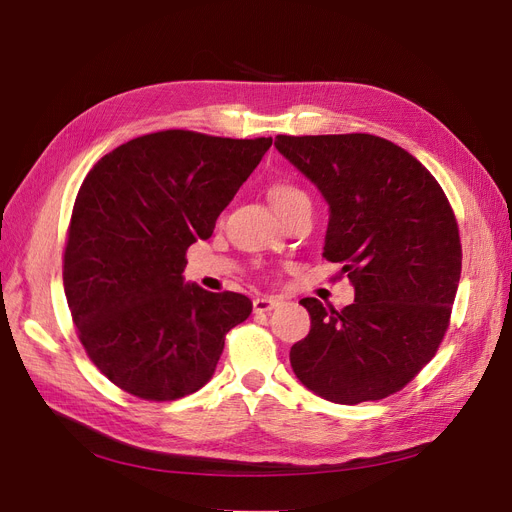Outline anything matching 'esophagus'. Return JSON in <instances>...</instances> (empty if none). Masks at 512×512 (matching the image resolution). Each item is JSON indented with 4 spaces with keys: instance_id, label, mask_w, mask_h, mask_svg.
Masks as SVG:
<instances>
[{
    "instance_id": "34e87169",
    "label": "esophagus",
    "mask_w": 512,
    "mask_h": 512,
    "mask_svg": "<svg viewBox=\"0 0 512 512\" xmlns=\"http://www.w3.org/2000/svg\"><path fill=\"white\" fill-rule=\"evenodd\" d=\"M277 303H280V301H277L275 297H256L254 299V312L256 314H267Z\"/></svg>"
}]
</instances>
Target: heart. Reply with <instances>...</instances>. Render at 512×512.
<instances>
[{"mask_svg": "<svg viewBox=\"0 0 512 512\" xmlns=\"http://www.w3.org/2000/svg\"><path fill=\"white\" fill-rule=\"evenodd\" d=\"M269 198L273 207L277 209V213H284L288 211L292 205L301 203V200H307L305 192L301 188H297V185H292L288 181H275L271 188H269Z\"/></svg>", "mask_w": 512, "mask_h": 512, "instance_id": "1", "label": "heart"}]
</instances>
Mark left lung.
<instances>
[{
  "label": "left lung",
  "mask_w": 512,
  "mask_h": 512,
  "mask_svg": "<svg viewBox=\"0 0 512 512\" xmlns=\"http://www.w3.org/2000/svg\"><path fill=\"white\" fill-rule=\"evenodd\" d=\"M275 147L327 198L324 258L342 262L354 303L301 299L312 318L290 348L297 378L354 406L384 399L438 352L461 277L459 226L429 170L374 134L275 136Z\"/></svg>",
  "instance_id": "1"
}]
</instances>
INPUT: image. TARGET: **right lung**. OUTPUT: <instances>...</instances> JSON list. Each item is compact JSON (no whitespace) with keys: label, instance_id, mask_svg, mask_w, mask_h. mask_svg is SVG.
I'll return each instance as SVG.
<instances>
[{"label":"right lung","instance_id":"add662e5","mask_svg":"<svg viewBox=\"0 0 512 512\" xmlns=\"http://www.w3.org/2000/svg\"><path fill=\"white\" fill-rule=\"evenodd\" d=\"M271 138L162 130L100 158L74 200L64 290L81 344L121 391L175 401L213 376L226 333L252 314L239 292L183 284L185 252L271 147Z\"/></svg>","mask_w":512,"mask_h":512}]
</instances>
